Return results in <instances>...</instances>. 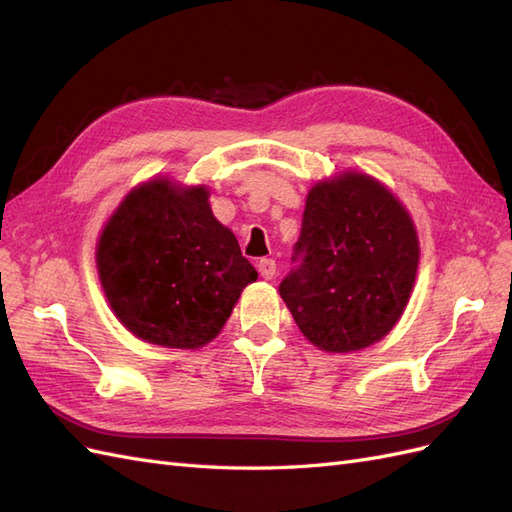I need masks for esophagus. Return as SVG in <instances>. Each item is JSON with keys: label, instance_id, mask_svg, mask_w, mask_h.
I'll use <instances>...</instances> for the list:
<instances>
[{"label": "esophagus", "instance_id": "1", "mask_svg": "<svg viewBox=\"0 0 512 512\" xmlns=\"http://www.w3.org/2000/svg\"><path fill=\"white\" fill-rule=\"evenodd\" d=\"M258 273H260L262 277H265V280H273L275 273H277L275 260H273V258H262V260L258 262Z\"/></svg>", "mask_w": 512, "mask_h": 512}]
</instances>
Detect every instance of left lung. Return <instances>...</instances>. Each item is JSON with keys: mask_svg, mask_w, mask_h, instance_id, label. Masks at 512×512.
I'll return each mask as SVG.
<instances>
[{"mask_svg": "<svg viewBox=\"0 0 512 512\" xmlns=\"http://www.w3.org/2000/svg\"><path fill=\"white\" fill-rule=\"evenodd\" d=\"M292 260L280 294L301 333L324 352H354L380 342L404 314L418 237L380 181L348 170L309 190Z\"/></svg>", "mask_w": 512, "mask_h": 512, "instance_id": "left-lung-1", "label": "left lung"}]
</instances>
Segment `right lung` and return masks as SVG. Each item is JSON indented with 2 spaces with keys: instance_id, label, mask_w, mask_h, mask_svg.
<instances>
[{
  "instance_id": "obj_1",
  "label": "right lung",
  "mask_w": 512,
  "mask_h": 512,
  "mask_svg": "<svg viewBox=\"0 0 512 512\" xmlns=\"http://www.w3.org/2000/svg\"><path fill=\"white\" fill-rule=\"evenodd\" d=\"M108 305L138 339L200 348L222 331L256 269L213 218L205 185L151 179L121 200L96 250Z\"/></svg>"
}]
</instances>
